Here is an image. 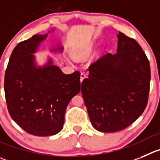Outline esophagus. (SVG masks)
Here are the masks:
<instances>
[{"label": "esophagus", "instance_id": "esophagus-1", "mask_svg": "<svg viewBox=\"0 0 160 160\" xmlns=\"http://www.w3.org/2000/svg\"><path fill=\"white\" fill-rule=\"evenodd\" d=\"M85 77H86V75H85L84 73H83L82 72L81 74H80V82H82L83 80V79L85 78Z\"/></svg>", "mask_w": 160, "mask_h": 160}]
</instances>
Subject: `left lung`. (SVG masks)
<instances>
[{
  "label": "left lung",
  "instance_id": "8db88e82",
  "mask_svg": "<svg viewBox=\"0 0 160 160\" xmlns=\"http://www.w3.org/2000/svg\"><path fill=\"white\" fill-rule=\"evenodd\" d=\"M115 54L90 65L81 93L92 126L102 132L122 130L142 114L148 103V59L136 40L119 32Z\"/></svg>",
  "mask_w": 160,
  "mask_h": 160
}]
</instances>
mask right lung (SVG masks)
I'll return each mask as SVG.
<instances>
[{
	"label": "right lung",
	"mask_w": 160,
	"mask_h": 160,
	"mask_svg": "<svg viewBox=\"0 0 160 160\" xmlns=\"http://www.w3.org/2000/svg\"><path fill=\"white\" fill-rule=\"evenodd\" d=\"M47 36L38 34L19 42L12 53L4 76L10 116L23 130L38 137L55 135L63 129L68 104L80 92L79 72L65 74L50 58L42 66L37 65L34 53ZM62 50L58 45L50 51Z\"/></svg>",
	"instance_id": "obj_1"
}]
</instances>
